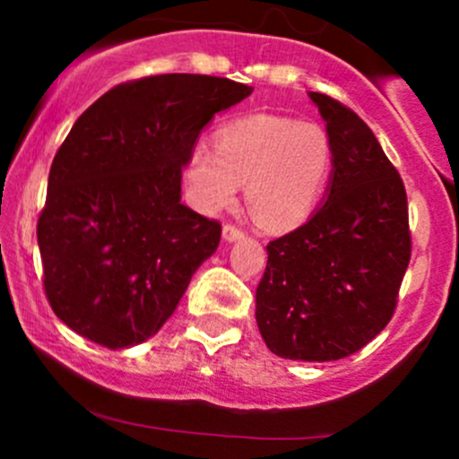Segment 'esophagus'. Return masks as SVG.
I'll return each instance as SVG.
<instances>
[{"mask_svg": "<svg viewBox=\"0 0 459 459\" xmlns=\"http://www.w3.org/2000/svg\"><path fill=\"white\" fill-rule=\"evenodd\" d=\"M221 238H224L226 242H235V239L244 238V230L238 229L235 224H224V229H221Z\"/></svg>", "mask_w": 459, "mask_h": 459, "instance_id": "obj_1", "label": "esophagus"}]
</instances>
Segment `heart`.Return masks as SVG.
I'll use <instances>...</instances> for the list:
<instances>
[{
	"label": "heart",
	"instance_id": "heart-1",
	"mask_svg": "<svg viewBox=\"0 0 459 459\" xmlns=\"http://www.w3.org/2000/svg\"><path fill=\"white\" fill-rule=\"evenodd\" d=\"M333 164L331 137L319 124L280 115H253L224 124L215 151L197 143L186 160V182L204 211H220L247 184L259 226L290 229L308 217Z\"/></svg>",
	"mask_w": 459,
	"mask_h": 459
}]
</instances>
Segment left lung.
Here are the masks:
<instances>
[{
    "label": "left lung",
    "instance_id": "obj_1",
    "mask_svg": "<svg viewBox=\"0 0 459 459\" xmlns=\"http://www.w3.org/2000/svg\"><path fill=\"white\" fill-rule=\"evenodd\" d=\"M308 95L331 137V186L307 224L268 242L255 319L280 358L331 362L364 349L395 313L411 262L409 202L358 113Z\"/></svg>",
    "mask_w": 459,
    "mask_h": 459
}]
</instances>
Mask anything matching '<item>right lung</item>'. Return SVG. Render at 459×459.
<instances>
[{
    "instance_id": "1",
    "label": "right lung",
    "mask_w": 459,
    "mask_h": 459,
    "mask_svg": "<svg viewBox=\"0 0 459 459\" xmlns=\"http://www.w3.org/2000/svg\"><path fill=\"white\" fill-rule=\"evenodd\" d=\"M251 91L169 73L110 88L80 115L37 220L46 299L68 328L128 349L173 316L221 238L220 221L179 202L182 166L215 113Z\"/></svg>"
}]
</instances>
